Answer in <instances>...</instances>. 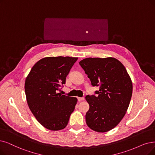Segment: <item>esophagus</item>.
<instances>
[{
  "mask_svg": "<svg viewBox=\"0 0 155 155\" xmlns=\"http://www.w3.org/2000/svg\"><path fill=\"white\" fill-rule=\"evenodd\" d=\"M84 99V97H78V101H83Z\"/></svg>",
  "mask_w": 155,
  "mask_h": 155,
  "instance_id": "obj_1",
  "label": "esophagus"
}]
</instances>
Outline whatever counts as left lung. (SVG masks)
Instances as JSON below:
<instances>
[{
  "label": "left lung",
  "mask_w": 155,
  "mask_h": 155,
  "mask_svg": "<svg viewBox=\"0 0 155 155\" xmlns=\"http://www.w3.org/2000/svg\"><path fill=\"white\" fill-rule=\"evenodd\" d=\"M93 86L94 95H86L90 108L86 114L88 127L106 132L116 127L126 114L132 95V82L120 61L114 58H87L79 61Z\"/></svg>",
  "instance_id": "obj_1"
}]
</instances>
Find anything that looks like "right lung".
<instances>
[{
	"label": "right lung",
	"instance_id": "right-lung-1",
	"mask_svg": "<svg viewBox=\"0 0 155 155\" xmlns=\"http://www.w3.org/2000/svg\"><path fill=\"white\" fill-rule=\"evenodd\" d=\"M78 58L46 57L32 68L25 83L28 106L35 118L46 128L60 130L68 124L75 109L76 97L61 95L67 76Z\"/></svg>",
	"mask_w": 155,
	"mask_h": 155
}]
</instances>
